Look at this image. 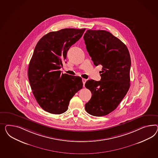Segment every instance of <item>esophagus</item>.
Returning <instances> with one entry per match:
<instances>
[{
	"label": "esophagus",
	"mask_w": 158,
	"mask_h": 158,
	"mask_svg": "<svg viewBox=\"0 0 158 158\" xmlns=\"http://www.w3.org/2000/svg\"><path fill=\"white\" fill-rule=\"evenodd\" d=\"M87 81V80L85 79H82V81H83V86H85V81Z\"/></svg>",
	"instance_id": "1"
}]
</instances>
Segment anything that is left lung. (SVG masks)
Here are the masks:
<instances>
[{
    "label": "left lung",
    "mask_w": 158,
    "mask_h": 158,
    "mask_svg": "<svg viewBox=\"0 0 158 158\" xmlns=\"http://www.w3.org/2000/svg\"><path fill=\"white\" fill-rule=\"evenodd\" d=\"M83 39L94 65L103 67L101 81L85 82L92 94L85 110L94 116L106 115L115 110L129 89V52L120 40L105 30H87Z\"/></svg>",
    "instance_id": "8db88e82"
}]
</instances>
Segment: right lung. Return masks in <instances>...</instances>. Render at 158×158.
<instances>
[{
  "label": "right lung",
  "instance_id": "add662e5",
  "mask_svg": "<svg viewBox=\"0 0 158 158\" xmlns=\"http://www.w3.org/2000/svg\"><path fill=\"white\" fill-rule=\"evenodd\" d=\"M85 29H63L44 35L35 47L28 68L33 94L45 111L60 114L67 111L71 98L83 87L81 77L60 70L69 48Z\"/></svg>",
  "mask_w": 158,
  "mask_h": 158
}]
</instances>
